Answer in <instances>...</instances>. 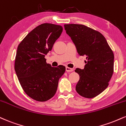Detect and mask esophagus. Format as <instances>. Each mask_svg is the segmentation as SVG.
<instances>
[{
	"label": "esophagus",
	"mask_w": 126,
	"mask_h": 126,
	"mask_svg": "<svg viewBox=\"0 0 126 126\" xmlns=\"http://www.w3.org/2000/svg\"><path fill=\"white\" fill-rule=\"evenodd\" d=\"M66 72H73V69H72V68L66 67Z\"/></svg>",
	"instance_id": "esophagus-1"
}]
</instances>
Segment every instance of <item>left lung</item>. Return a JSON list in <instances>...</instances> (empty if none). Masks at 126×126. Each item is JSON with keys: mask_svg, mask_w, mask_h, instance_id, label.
<instances>
[{"mask_svg": "<svg viewBox=\"0 0 126 126\" xmlns=\"http://www.w3.org/2000/svg\"><path fill=\"white\" fill-rule=\"evenodd\" d=\"M66 33L80 56L85 55L84 69L77 68L80 79L76 90L86 98L94 97L105 90L111 78L114 54L100 33L83 25H64Z\"/></svg>", "mask_w": 126, "mask_h": 126, "instance_id": "1", "label": "left lung"}]
</instances>
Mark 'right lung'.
<instances>
[{"label": "right lung", "instance_id": "1", "mask_svg": "<svg viewBox=\"0 0 126 126\" xmlns=\"http://www.w3.org/2000/svg\"><path fill=\"white\" fill-rule=\"evenodd\" d=\"M60 25L43 23L29 33L17 47L15 70L20 84L30 97L45 101L54 96L64 66L51 67L45 55L61 35Z\"/></svg>", "mask_w": 126, "mask_h": 126}]
</instances>
